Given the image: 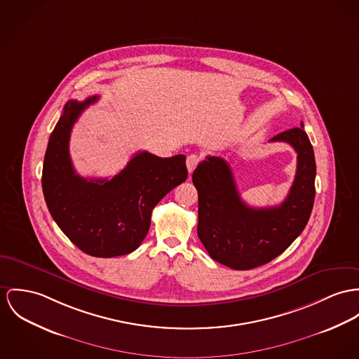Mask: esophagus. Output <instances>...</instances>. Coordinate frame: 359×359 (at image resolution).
I'll return each mask as SVG.
<instances>
[{
    "instance_id": "esophagus-1",
    "label": "esophagus",
    "mask_w": 359,
    "mask_h": 359,
    "mask_svg": "<svg viewBox=\"0 0 359 359\" xmlns=\"http://www.w3.org/2000/svg\"><path fill=\"white\" fill-rule=\"evenodd\" d=\"M186 164H187V169H189V172H190V173H193L194 169H195L196 165L199 164V156H198V154H190V156L187 157Z\"/></svg>"
}]
</instances>
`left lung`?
Instances as JSON below:
<instances>
[{
  "instance_id": "8db88e82",
  "label": "left lung",
  "mask_w": 359,
  "mask_h": 359,
  "mask_svg": "<svg viewBox=\"0 0 359 359\" xmlns=\"http://www.w3.org/2000/svg\"><path fill=\"white\" fill-rule=\"evenodd\" d=\"M271 142L290 143L297 154V175L284 202L272 208L246 205L232 170L221 157H206L193 173L198 191V238L209 255L235 271L271 262L302 233L316 195L313 146L301 127L277 134Z\"/></svg>"
}]
</instances>
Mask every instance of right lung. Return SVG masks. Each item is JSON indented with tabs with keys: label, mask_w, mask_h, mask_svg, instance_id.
I'll return each instance as SVG.
<instances>
[{
	"label": "right lung",
	"mask_w": 359,
	"mask_h": 359,
	"mask_svg": "<svg viewBox=\"0 0 359 359\" xmlns=\"http://www.w3.org/2000/svg\"><path fill=\"white\" fill-rule=\"evenodd\" d=\"M98 100L68 101L50 134L42 190L60 229L83 252L111 258L130 254L146 238L154 206L187 179L186 156L161 158L137 153L111 180L79 176L69 156V137L82 111Z\"/></svg>",
	"instance_id": "right-lung-1"
}]
</instances>
